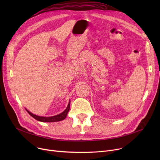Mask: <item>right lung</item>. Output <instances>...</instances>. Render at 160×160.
Listing matches in <instances>:
<instances>
[{
  "label": "right lung",
  "mask_w": 160,
  "mask_h": 160,
  "mask_svg": "<svg viewBox=\"0 0 160 160\" xmlns=\"http://www.w3.org/2000/svg\"><path fill=\"white\" fill-rule=\"evenodd\" d=\"M70 109V101L69 103L67 106V108L65 110L61 113H60L59 115H54V116H52V117H41V116H38L36 115H34L31 112H30L28 110H26L27 111V112L35 119H36L37 121H41V122H57V121H62L63 119H65V117L67 115V113L69 112Z\"/></svg>",
  "instance_id": "1"
}]
</instances>
